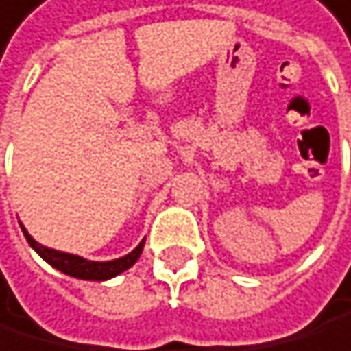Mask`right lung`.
I'll return each instance as SVG.
<instances>
[{
    "label": "right lung",
    "mask_w": 351,
    "mask_h": 351,
    "mask_svg": "<svg viewBox=\"0 0 351 351\" xmlns=\"http://www.w3.org/2000/svg\"><path fill=\"white\" fill-rule=\"evenodd\" d=\"M23 234H25L27 242L32 249L43 257L47 264H51L55 270H60L68 276H75V278H83V281H107V278H113L117 274H122L124 270H128L134 261L139 259L141 251H143V244L145 240H141V244L134 249L132 253L119 257V259H111V261H90V259H83L79 255H70V253H62V251H55L49 249V246L38 244L29 234L27 229L21 225Z\"/></svg>",
    "instance_id": "1"
}]
</instances>
